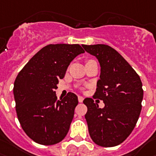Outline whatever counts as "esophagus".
<instances>
[{
    "instance_id": "obj_1",
    "label": "esophagus",
    "mask_w": 156,
    "mask_h": 156,
    "mask_svg": "<svg viewBox=\"0 0 156 156\" xmlns=\"http://www.w3.org/2000/svg\"><path fill=\"white\" fill-rule=\"evenodd\" d=\"M78 102L79 103H82V101H84V98L82 97H81V96H78Z\"/></svg>"
}]
</instances>
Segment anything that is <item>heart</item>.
<instances>
[{
  "instance_id": "heart-1",
  "label": "heart",
  "mask_w": 156,
  "mask_h": 156,
  "mask_svg": "<svg viewBox=\"0 0 156 156\" xmlns=\"http://www.w3.org/2000/svg\"><path fill=\"white\" fill-rule=\"evenodd\" d=\"M90 60H92V59H89V60H87V61H86V63H87V62H89V61H90Z\"/></svg>"
}]
</instances>
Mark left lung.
Returning a JSON list of instances; mask_svg holds the SVG:
<instances>
[{
  "mask_svg": "<svg viewBox=\"0 0 156 156\" xmlns=\"http://www.w3.org/2000/svg\"><path fill=\"white\" fill-rule=\"evenodd\" d=\"M101 64V75L93 98L104 101L100 108L92 98L83 101L88 108L89 135L97 145L114 147L129 136L136 124L143 100L140 78L115 49L107 44H82Z\"/></svg>",
  "mask_w": 156,
  "mask_h": 156,
  "instance_id": "obj_1",
  "label": "left lung"
}]
</instances>
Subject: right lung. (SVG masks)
Returning <instances> with one entry per match:
<instances>
[{"instance_id":"1","label":"right lung","mask_w":156,"mask_h":156,"mask_svg":"<svg viewBox=\"0 0 156 156\" xmlns=\"http://www.w3.org/2000/svg\"><path fill=\"white\" fill-rule=\"evenodd\" d=\"M84 52L78 44H48L35 54L16 77L13 93L17 117L26 134L36 143L52 145L67 134L78 97L68 93L57 101L55 89L70 62Z\"/></svg>"}]
</instances>
